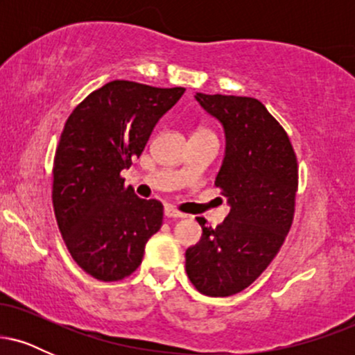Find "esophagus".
Masks as SVG:
<instances>
[{"label":"esophagus","instance_id":"34e87169","mask_svg":"<svg viewBox=\"0 0 355 355\" xmlns=\"http://www.w3.org/2000/svg\"><path fill=\"white\" fill-rule=\"evenodd\" d=\"M165 217L166 218H185L187 215L182 214V211H178L172 205H165Z\"/></svg>","mask_w":355,"mask_h":355}]
</instances>
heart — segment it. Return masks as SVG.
Segmentation results:
<instances>
[{
    "label": "heart",
    "mask_w": 355,
    "mask_h": 355,
    "mask_svg": "<svg viewBox=\"0 0 355 355\" xmlns=\"http://www.w3.org/2000/svg\"><path fill=\"white\" fill-rule=\"evenodd\" d=\"M202 130H205V128H202ZM202 130H198V132H202Z\"/></svg>",
    "instance_id": "1"
}]
</instances>
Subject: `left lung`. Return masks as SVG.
<instances>
[{"label": "left lung", "instance_id": "8db88e82", "mask_svg": "<svg viewBox=\"0 0 355 355\" xmlns=\"http://www.w3.org/2000/svg\"><path fill=\"white\" fill-rule=\"evenodd\" d=\"M198 103L223 125L225 158L215 187L230 203L222 225L207 227L185 254V270L203 295L229 297L254 284L292 227L299 165L284 126L257 98L203 95Z\"/></svg>", "mask_w": 355, "mask_h": 355}]
</instances>
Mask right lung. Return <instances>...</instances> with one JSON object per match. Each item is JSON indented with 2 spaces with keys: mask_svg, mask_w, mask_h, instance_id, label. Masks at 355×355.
<instances>
[{
  "mask_svg": "<svg viewBox=\"0 0 355 355\" xmlns=\"http://www.w3.org/2000/svg\"><path fill=\"white\" fill-rule=\"evenodd\" d=\"M183 93L182 87L110 81L64 123L53 160V209L73 260L95 279L132 275L160 230L162 202L137 197L120 173L140 157L153 126Z\"/></svg>",
  "mask_w": 355,
  "mask_h": 355,
  "instance_id": "add662e5",
  "label": "right lung"
}]
</instances>
